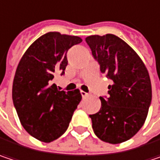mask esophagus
<instances>
[{
    "label": "esophagus",
    "instance_id": "esophagus-1",
    "mask_svg": "<svg viewBox=\"0 0 160 160\" xmlns=\"http://www.w3.org/2000/svg\"><path fill=\"white\" fill-rule=\"evenodd\" d=\"M80 93H81V96H82L83 97H87L88 95H89L88 93H86V92H85V91H81Z\"/></svg>",
    "mask_w": 160,
    "mask_h": 160
}]
</instances>
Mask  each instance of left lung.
<instances>
[{"instance_id":"8db88e82","label":"left lung","mask_w":160,"mask_h":160,"mask_svg":"<svg viewBox=\"0 0 160 160\" xmlns=\"http://www.w3.org/2000/svg\"><path fill=\"white\" fill-rule=\"evenodd\" d=\"M100 71L112 81L108 97H100L101 108L90 115L98 138L111 144L130 139L142 128L152 99L147 67L131 47L114 34L86 38Z\"/></svg>"}]
</instances>
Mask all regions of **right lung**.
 I'll return each instance as SVG.
<instances>
[{
  "instance_id": "add662e5",
  "label": "right lung",
  "mask_w": 160,
  "mask_h": 160,
  "mask_svg": "<svg viewBox=\"0 0 160 160\" xmlns=\"http://www.w3.org/2000/svg\"><path fill=\"white\" fill-rule=\"evenodd\" d=\"M82 42L78 36L50 32L33 42L20 60L12 84V101L23 128L49 143L68 128L82 96L78 89L60 91L54 75L64 74L67 51Z\"/></svg>"
}]
</instances>
